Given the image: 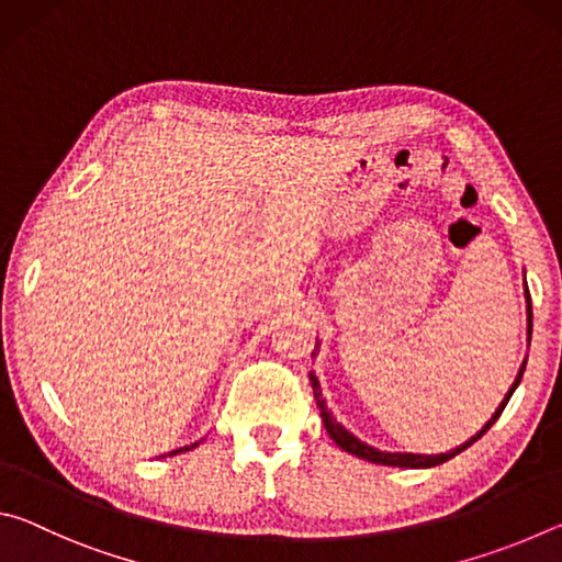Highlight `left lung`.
<instances>
[{
	"label": "left lung",
	"mask_w": 562,
	"mask_h": 562,
	"mask_svg": "<svg viewBox=\"0 0 562 562\" xmlns=\"http://www.w3.org/2000/svg\"><path fill=\"white\" fill-rule=\"evenodd\" d=\"M526 315H528V345H530L532 310H530V292H528V284H526ZM315 355H319V339H317V345H315V351H312V357H315ZM526 361H528V359H522V364H520L518 374H516V382L510 384V389L506 392V396H503V402L498 404L496 412H493V416L488 418V422L483 424V429H481L479 434H473L469 441H463L461 446H456V449L446 451V453H431V456H429V453H406V451H379V449H374V446H369L367 441L357 439V436L351 434L349 429H345V426L339 424V418H337L335 414H331V408L327 406V398H325V394H322L319 379H317L315 372H310V382H312V389H315V398H317V406H319L322 424H325V429H327V434L331 436V441H335L341 451L357 456V459H364V461H369V463H379V465H396V469H434V465L449 461V459H453V456H459L461 451L469 449L471 443L479 441L481 436L486 434V431L491 429V426L498 422V416L503 414V408H506L508 398L513 396V392H516L518 384H520L522 372H526Z\"/></svg>",
	"instance_id": "obj_1"
}]
</instances>
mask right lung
Returning a JSON list of instances; mask_svg holds the SVG:
<instances>
[{"instance_id":"right-lung-1","label":"right lung","mask_w":562,"mask_h":562,"mask_svg":"<svg viewBox=\"0 0 562 562\" xmlns=\"http://www.w3.org/2000/svg\"><path fill=\"white\" fill-rule=\"evenodd\" d=\"M201 443V441H195V443H190V446H183V449H176V451H170V453H164V459L166 456H176V453H183V451H190V449H195V446Z\"/></svg>"}]
</instances>
